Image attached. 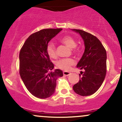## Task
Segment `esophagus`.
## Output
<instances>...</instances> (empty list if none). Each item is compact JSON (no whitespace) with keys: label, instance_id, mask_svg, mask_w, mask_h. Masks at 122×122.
Instances as JSON below:
<instances>
[{"label":"esophagus","instance_id":"esophagus-1","mask_svg":"<svg viewBox=\"0 0 122 122\" xmlns=\"http://www.w3.org/2000/svg\"><path fill=\"white\" fill-rule=\"evenodd\" d=\"M63 74H64V76H68L71 75V73L69 72H66V71H64V72H63Z\"/></svg>","mask_w":122,"mask_h":122}]
</instances>
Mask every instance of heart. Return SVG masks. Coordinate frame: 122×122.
<instances>
[{"label":"heart","instance_id":"heart-1","mask_svg":"<svg viewBox=\"0 0 122 122\" xmlns=\"http://www.w3.org/2000/svg\"><path fill=\"white\" fill-rule=\"evenodd\" d=\"M61 42L64 43L65 45L70 49L75 48L76 46V42L75 40L72 37L70 36H65L61 39ZM47 51L49 56L51 58H55L57 56L55 46L53 44H49L47 47ZM75 52H78L77 49H75ZM75 61L72 58H64L59 60L57 62V65L60 69L64 71H68L70 69L71 66L74 65Z\"/></svg>","mask_w":122,"mask_h":122}]
</instances>
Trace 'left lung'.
Listing matches in <instances>:
<instances>
[{"instance_id":"8db88e82","label":"left lung","mask_w":122,"mask_h":122,"mask_svg":"<svg viewBox=\"0 0 122 122\" xmlns=\"http://www.w3.org/2000/svg\"><path fill=\"white\" fill-rule=\"evenodd\" d=\"M72 30L80 35L85 46L83 55L77 65L82 72L79 75V81L73 85V89L80 96H90L97 91L104 80L107 53L101 42L95 36L81 30Z\"/></svg>"}]
</instances>
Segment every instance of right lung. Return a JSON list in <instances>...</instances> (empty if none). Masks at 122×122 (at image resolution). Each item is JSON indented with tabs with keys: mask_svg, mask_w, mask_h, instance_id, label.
Here are the masks:
<instances>
[{
	"mask_svg": "<svg viewBox=\"0 0 122 122\" xmlns=\"http://www.w3.org/2000/svg\"><path fill=\"white\" fill-rule=\"evenodd\" d=\"M62 29H43L26 40L19 53V73L27 90L33 96L46 99L55 92L56 80L63 76L60 69L53 72L54 64L47 51L50 41Z\"/></svg>",
	"mask_w": 122,
	"mask_h": 122,
	"instance_id": "obj_1",
	"label": "right lung"
}]
</instances>
